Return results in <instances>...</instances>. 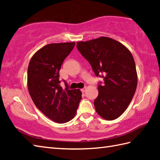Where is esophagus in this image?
I'll return each instance as SVG.
<instances>
[{
    "instance_id": "obj_1",
    "label": "esophagus",
    "mask_w": 160,
    "mask_h": 160,
    "mask_svg": "<svg viewBox=\"0 0 160 160\" xmlns=\"http://www.w3.org/2000/svg\"><path fill=\"white\" fill-rule=\"evenodd\" d=\"M86 89H87V88H86V87H84V88H81L80 90H81V91L82 92H84V91H86Z\"/></svg>"
}]
</instances>
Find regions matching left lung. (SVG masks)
<instances>
[{
	"label": "left lung",
	"mask_w": 160,
	"mask_h": 160,
	"mask_svg": "<svg viewBox=\"0 0 160 160\" xmlns=\"http://www.w3.org/2000/svg\"><path fill=\"white\" fill-rule=\"evenodd\" d=\"M77 48L90 63L104 84L99 85V95L94 101L96 112L102 118L112 121L119 117L130 103L138 83L135 61L127 48L119 42L100 37L77 42Z\"/></svg>",
	"instance_id": "left-lung-1"
}]
</instances>
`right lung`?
I'll return each mask as SVG.
<instances>
[{"instance_id": "1", "label": "right lung", "mask_w": 160, "mask_h": 160, "mask_svg": "<svg viewBox=\"0 0 160 160\" xmlns=\"http://www.w3.org/2000/svg\"><path fill=\"white\" fill-rule=\"evenodd\" d=\"M75 42L50 43L38 50L29 62L27 85L36 107L52 121L64 123L75 117L82 98L80 89L62 88L59 71Z\"/></svg>"}]
</instances>
